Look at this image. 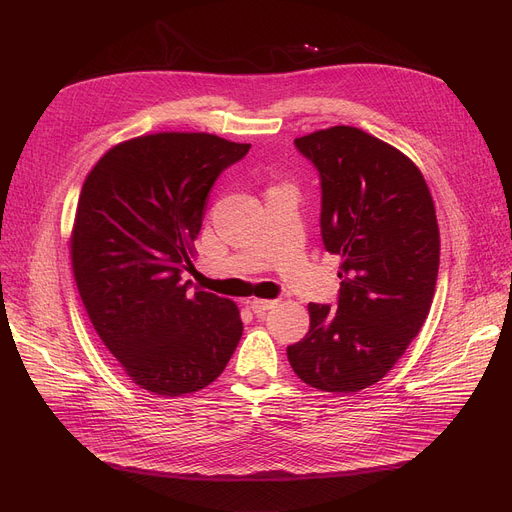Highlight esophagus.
Returning a JSON list of instances; mask_svg holds the SVG:
<instances>
[{"label":"esophagus","instance_id":"obj_1","mask_svg":"<svg viewBox=\"0 0 512 512\" xmlns=\"http://www.w3.org/2000/svg\"><path fill=\"white\" fill-rule=\"evenodd\" d=\"M276 305H278V301H274V299H251L249 301V307L255 311L257 316H263L265 311L276 307Z\"/></svg>","mask_w":512,"mask_h":512}]
</instances>
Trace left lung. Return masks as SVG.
<instances>
[{
	"mask_svg": "<svg viewBox=\"0 0 512 512\" xmlns=\"http://www.w3.org/2000/svg\"><path fill=\"white\" fill-rule=\"evenodd\" d=\"M322 184L320 228L341 257L337 309L309 303V332L288 345L309 387L379 383L425 324L439 270L435 205L420 169L391 144L337 125L295 140Z\"/></svg>",
	"mask_w": 512,
	"mask_h": 512,
	"instance_id": "obj_1",
	"label": "left lung"
}]
</instances>
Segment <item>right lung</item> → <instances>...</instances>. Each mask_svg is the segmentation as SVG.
Returning a JSON list of instances; mask_svg holds the SVG:
<instances>
[{"instance_id": "right-lung-1", "label": "right lung", "mask_w": 512, "mask_h": 512, "mask_svg": "<svg viewBox=\"0 0 512 512\" xmlns=\"http://www.w3.org/2000/svg\"><path fill=\"white\" fill-rule=\"evenodd\" d=\"M251 144L161 131L110 148L87 173L71 263L98 337L138 387L194 393L224 372L242 337L234 301L190 288L207 196Z\"/></svg>"}]
</instances>
